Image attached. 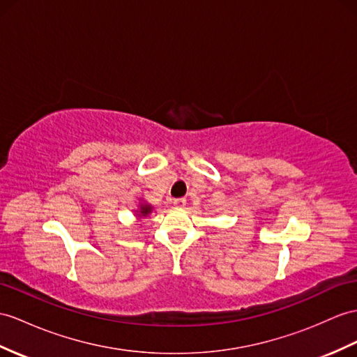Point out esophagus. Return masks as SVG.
I'll return each instance as SVG.
<instances>
[{
  "label": "esophagus",
  "instance_id": "1",
  "mask_svg": "<svg viewBox=\"0 0 357 357\" xmlns=\"http://www.w3.org/2000/svg\"><path fill=\"white\" fill-rule=\"evenodd\" d=\"M172 204L176 206L177 208H183L186 206V199L185 198H177V199H174Z\"/></svg>",
  "mask_w": 357,
  "mask_h": 357
}]
</instances>
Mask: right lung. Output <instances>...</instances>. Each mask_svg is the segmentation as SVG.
<instances>
[{"label":"right lung","instance_id":"right-lung-1","mask_svg":"<svg viewBox=\"0 0 357 357\" xmlns=\"http://www.w3.org/2000/svg\"><path fill=\"white\" fill-rule=\"evenodd\" d=\"M153 208H154V206H151L150 203H146V202H142V199H139L137 208L135 211V216H136L137 220H145L146 216H149V215L153 212Z\"/></svg>","mask_w":357,"mask_h":357}]
</instances>
